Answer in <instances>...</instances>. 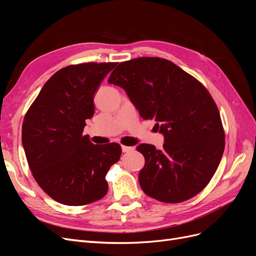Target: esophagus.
<instances>
[{"label": "esophagus", "instance_id": "34e87169", "mask_svg": "<svg viewBox=\"0 0 256 256\" xmlns=\"http://www.w3.org/2000/svg\"><path fill=\"white\" fill-rule=\"evenodd\" d=\"M134 150V147H131V146H122V152H131Z\"/></svg>", "mask_w": 256, "mask_h": 256}]
</instances>
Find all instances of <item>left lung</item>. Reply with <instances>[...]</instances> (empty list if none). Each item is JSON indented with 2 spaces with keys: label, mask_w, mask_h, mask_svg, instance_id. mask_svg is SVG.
<instances>
[{
  "label": "left lung",
  "mask_w": 256,
  "mask_h": 256,
  "mask_svg": "<svg viewBox=\"0 0 256 256\" xmlns=\"http://www.w3.org/2000/svg\"><path fill=\"white\" fill-rule=\"evenodd\" d=\"M108 82L125 90L141 118L156 120L164 136L162 150L136 146L145 158L138 173L142 190L164 203L184 202L202 191L224 152L220 113L207 90L160 58L122 62Z\"/></svg>",
  "instance_id": "1"
}]
</instances>
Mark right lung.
<instances>
[{"label":"right lung","mask_w":256,"mask_h":256,"mask_svg":"<svg viewBox=\"0 0 256 256\" xmlns=\"http://www.w3.org/2000/svg\"><path fill=\"white\" fill-rule=\"evenodd\" d=\"M116 63L60 69L44 83L26 114L22 145L40 187L56 202L81 206L102 198L106 175L120 160L116 143L94 145L82 136L95 112L94 96Z\"/></svg>","instance_id":"right-lung-1"}]
</instances>
